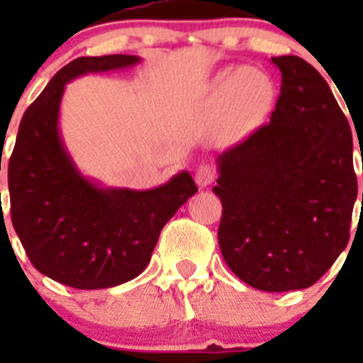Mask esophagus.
<instances>
[{
    "label": "esophagus",
    "instance_id": "1",
    "mask_svg": "<svg viewBox=\"0 0 363 363\" xmlns=\"http://www.w3.org/2000/svg\"><path fill=\"white\" fill-rule=\"evenodd\" d=\"M214 178H216V174H214L213 167L207 165V163H201L196 169V172H194V179H196L198 187H207V185L213 184Z\"/></svg>",
    "mask_w": 363,
    "mask_h": 363
}]
</instances>
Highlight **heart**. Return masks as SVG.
<instances>
[{"instance_id":"heart-1","label":"heart","mask_w":363,"mask_h":363,"mask_svg":"<svg viewBox=\"0 0 363 363\" xmlns=\"http://www.w3.org/2000/svg\"><path fill=\"white\" fill-rule=\"evenodd\" d=\"M262 94H264V89L259 86V83H256V86H252V89H243L238 85L236 76L218 79L213 89L214 98L218 101H233L234 111L238 112L240 116L251 114L258 107Z\"/></svg>"}]
</instances>
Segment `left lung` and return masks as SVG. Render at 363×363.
<instances>
[{"label": "left lung", "mask_w": 363, "mask_h": 363, "mask_svg": "<svg viewBox=\"0 0 363 363\" xmlns=\"http://www.w3.org/2000/svg\"><path fill=\"white\" fill-rule=\"evenodd\" d=\"M271 62L281 72L271 121L218 156L213 192L230 271L284 293L316 284L347 247L358 184L351 127L322 74L298 56Z\"/></svg>", "instance_id": "8db88e82"}]
</instances>
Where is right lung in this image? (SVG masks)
I'll use <instances>...</instances> for the list:
<instances>
[{
    "mask_svg": "<svg viewBox=\"0 0 363 363\" xmlns=\"http://www.w3.org/2000/svg\"><path fill=\"white\" fill-rule=\"evenodd\" d=\"M140 62L129 54L74 60L19 123L9 162L12 225L32 265L74 289H108L142 274L163 225L198 192L187 171L147 191L105 187L86 178L67 150L60 130L67 83Z\"/></svg>",
    "mask_w": 363,
    "mask_h": 363,
    "instance_id": "obj_1",
    "label": "right lung"
}]
</instances>
